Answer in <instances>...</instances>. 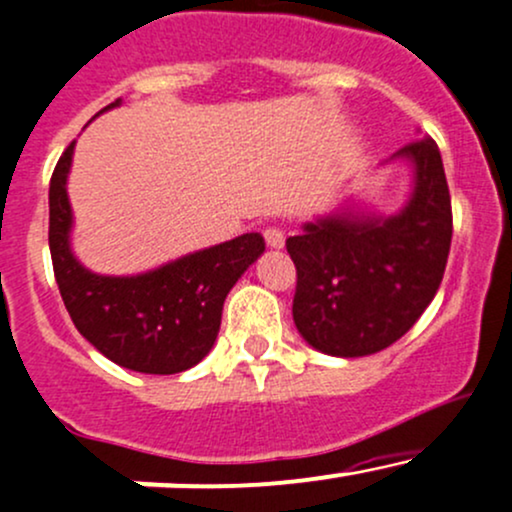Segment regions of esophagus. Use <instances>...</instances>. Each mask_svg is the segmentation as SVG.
<instances>
[{"instance_id": "1", "label": "esophagus", "mask_w": 512, "mask_h": 512, "mask_svg": "<svg viewBox=\"0 0 512 512\" xmlns=\"http://www.w3.org/2000/svg\"><path fill=\"white\" fill-rule=\"evenodd\" d=\"M284 240H286V235H284V230L282 228H267L265 230V243L269 245V247H274V250H279V247H284Z\"/></svg>"}]
</instances>
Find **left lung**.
Instances as JSON below:
<instances>
[{"instance_id":"1","label":"left lung","mask_w":512,"mask_h":512,"mask_svg":"<svg viewBox=\"0 0 512 512\" xmlns=\"http://www.w3.org/2000/svg\"><path fill=\"white\" fill-rule=\"evenodd\" d=\"M415 187L396 216L345 211L306 223L286 240L296 265L294 323L333 357L384 350L413 328L440 289L452 243V201L430 136L403 145Z\"/></svg>"}]
</instances>
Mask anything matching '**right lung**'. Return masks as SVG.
<instances>
[{
    "label": "right lung",
    "mask_w": 512,
    "mask_h": 512,
    "mask_svg": "<svg viewBox=\"0 0 512 512\" xmlns=\"http://www.w3.org/2000/svg\"><path fill=\"white\" fill-rule=\"evenodd\" d=\"M119 104L116 99L106 109ZM72 150L75 140L60 155L48 194L50 257L72 323L119 367L143 374L187 372L209 355L221 328L223 301L265 252V240L260 233L238 235L136 277L89 272L70 250L72 209L65 184Z\"/></svg>",
    "instance_id": "1"
}]
</instances>
